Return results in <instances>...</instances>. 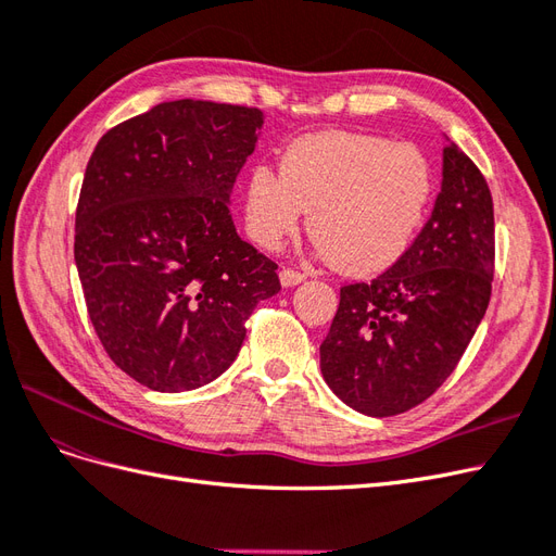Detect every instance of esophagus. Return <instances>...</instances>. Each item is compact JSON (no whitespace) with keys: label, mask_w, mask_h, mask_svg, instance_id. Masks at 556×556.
<instances>
[{"label":"esophagus","mask_w":556,"mask_h":556,"mask_svg":"<svg viewBox=\"0 0 556 556\" xmlns=\"http://www.w3.org/2000/svg\"><path fill=\"white\" fill-rule=\"evenodd\" d=\"M304 274H299V271H292V268H282L280 271V285L282 288H294V285H299V282H304Z\"/></svg>","instance_id":"esophagus-1"}]
</instances>
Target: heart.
Returning a JSON list of instances; mask_svg holds the SVG:
<instances>
[{"label":"heart","mask_w":556,"mask_h":556,"mask_svg":"<svg viewBox=\"0 0 556 556\" xmlns=\"http://www.w3.org/2000/svg\"><path fill=\"white\" fill-rule=\"evenodd\" d=\"M433 190L429 160L410 143L357 131H317L292 141L282 172L255 164L245 180L250 239L276 250L311 211L323 257L348 276L392 266L413 243Z\"/></svg>","instance_id":"obj_1"}]
</instances>
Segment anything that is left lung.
Instances as JSON below:
<instances>
[{"label":"left lung","instance_id":"left-lung-1","mask_svg":"<svg viewBox=\"0 0 556 556\" xmlns=\"http://www.w3.org/2000/svg\"><path fill=\"white\" fill-rule=\"evenodd\" d=\"M445 141L441 192L427 225L392 268L341 288L319 345L329 390L368 417L406 413L439 390L490 304L492 194L478 166Z\"/></svg>","mask_w":556,"mask_h":556}]
</instances>
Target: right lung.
<instances>
[{"mask_svg":"<svg viewBox=\"0 0 556 556\" xmlns=\"http://www.w3.org/2000/svg\"><path fill=\"white\" fill-rule=\"evenodd\" d=\"M262 125L257 109L178 99L109 129L88 162L78 278L109 357L148 390L223 376L252 308L280 292L278 266L229 215Z\"/></svg>","mask_w":556,"mask_h":556,"instance_id":"right-lung-1","label":"right lung"}]
</instances>
